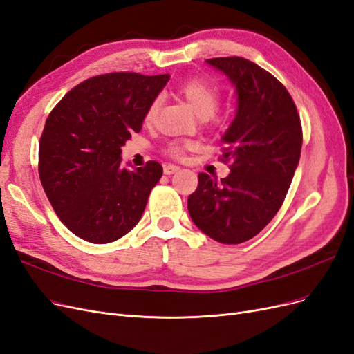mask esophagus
<instances>
[{
  "label": "esophagus",
  "instance_id": "esophagus-1",
  "mask_svg": "<svg viewBox=\"0 0 354 354\" xmlns=\"http://www.w3.org/2000/svg\"><path fill=\"white\" fill-rule=\"evenodd\" d=\"M180 168L178 167H176V165H171V164H168V165H164V174H167V176H171V174H174V173H177Z\"/></svg>",
  "mask_w": 354,
  "mask_h": 354
}]
</instances>
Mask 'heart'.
Instances as JSON below:
<instances>
[{"label":"heart","instance_id":"heart-1","mask_svg":"<svg viewBox=\"0 0 354 354\" xmlns=\"http://www.w3.org/2000/svg\"><path fill=\"white\" fill-rule=\"evenodd\" d=\"M177 93L183 97L189 106L199 118H209L218 108L221 100V90L216 81L207 77H192L185 80L177 87ZM159 99H155L147 106L145 113V121L152 122L156 116ZM195 149L192 142H169L165 147L167 155L173 158H181L186 151Z\"/></svg>","mask_w":354,"mask_h":354}]
</instances>
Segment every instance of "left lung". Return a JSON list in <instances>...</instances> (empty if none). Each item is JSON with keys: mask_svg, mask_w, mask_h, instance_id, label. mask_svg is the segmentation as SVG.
Returning a JSON list of instances; mask_svg holds the SVG:
<instances>
[{"mask_svg": "<svg viewBox=\"0 0 354 354\" xmlns=\"http://www.w3.org/2000/svg\"><path fill=\"white\" fill-rule=\"evenodd\" d=\"M236 87L238 112L223 136L226 178L198 174L187 199L196 226L236 245L259 234L281 209L299 160L303 128L291 94L270 72L243 57L208 59Z\"/></svg>", "mask_w": 354, "mask_h": 354, "instance_id": "1", "label": "left lung"}]
</instances>
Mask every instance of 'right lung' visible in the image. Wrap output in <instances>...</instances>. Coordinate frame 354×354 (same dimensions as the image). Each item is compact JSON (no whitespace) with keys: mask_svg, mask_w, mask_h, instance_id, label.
Segmentation results:
<instances>
[{"mask_svg":"<svg viewBox=\"0 0 354 354\" xmlns=\"http://www.w3.org/2000/svg\"><path fill=\"white\" fill-rule=\"evenodd\" d=\"M169 75L112 72L82 81L47 118L39 138L41 185L60 221L78 238L109 243L140 221L162 167L130 171L121 146L142 130L145 113Z\"/></svg>","mask_w":354,"mask_h":354,"instance_id":"add662e5","label":"right lung"}]
</instances>
